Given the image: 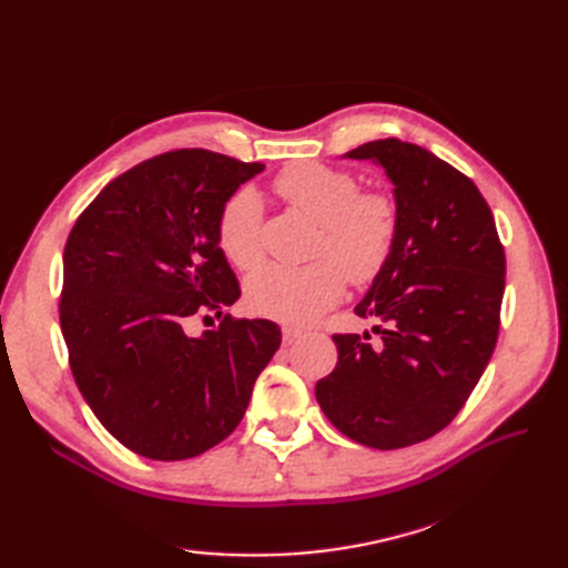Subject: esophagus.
Instances as JSON below:
<instances>
[{
  "mask_svg": "<svg viewBox=\"0 0 568 568\" xmlns=\"http://www.w3.org/2000/svg\"><path fill=\"white\" fill-rule=\"evenodd\" d=\"M282 336H284V343H286V346H291V343H296V341L303 336V332H301V329H294V326H284V329H282Z\"/></svg>",
  "mask_w": 568,
  "mask_h": 568,
  "instance_id": "obj_1",
  "label": "esophagus"
}]
</instances>
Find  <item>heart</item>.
I'll return each instance as SVG.
<instances>
[{"label":"heart","mask_w":568,"mask_h":568,"mask_svg":"<svg viewBox=\"0 0 568 568\" xmlns=\"http://www.w3.org/2000/svg\"><path fill=\"white\" fill-rule=\"evenodd\" d=\"M274 189L322 227L317 261L303 267L255 270L246 280V305L261 317L301 326L341 301L348 277L355 284L379 277L398 236V209L388 194L359 192L355 175L317 163L284 170ZM217 246L239 270L261 263L263 201L255 189H239L222 205Z\"/></svg>","instance_id":"heart-1"}]
</instances>
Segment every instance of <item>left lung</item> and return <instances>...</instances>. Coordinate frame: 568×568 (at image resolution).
<instances>
[{"mask_svg": "<svg viewBox=\"0 0 568 568\" xmlns=\"http://www.w3.org/2000/svg\"><path fill=\"white\" fill-rule=\"evenodd\" d=\"M343 159L384 168L398 236L355 315L376 320L379 348L336 334L338 363L317 382L322 412L376 450L422 443L448 426L493 355L505 251L476 184L424 146L388 136Z\"/></svg>", "mask_w": 568, "mask_h": 568, "instance_id": "8db88e82", "label": "left lung"}]
</instances>
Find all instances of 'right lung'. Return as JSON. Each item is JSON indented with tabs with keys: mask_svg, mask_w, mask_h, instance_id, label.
<instances>
[{
	"mask_svg": "<svg viewBox=\"0 0 568 568\" xmlns=\"http://www.w3.org/2000/svg\"><path fill=\"white\" fill-rule=\"evenodd\" d=\"M263 170L205 149L163 153L101 189L68 236L59 313L75 384L136 455L175 462L225 440L280 348L270 320L225 315L217 331L185 334L242 294L217 217Z\"/></svg>",
	"mask_w": 568,
	"mask_h": 568,
	"instance_id": "obj_1",
	"label": "right lung"
}]
</instances>
